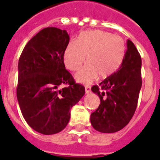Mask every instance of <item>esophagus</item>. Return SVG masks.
Here are the masks:
<instances>
[{
  "mask_svg": "<svg viewBox=\"0 0 160 160\" xmlns=\"http://www.w3.org/2000/svg\"><path fill=\"white\" fill-rule=\"evenodd\" d=\"M85 90H86V93H87V94H89V93H90V91H91V90H90V86H86V87H85Z\"/></svg>",
  "mask_w": 160,
  "mask_h": 160,
  "instance_id": "obj_1",
  "label": "esophagus"
}]
</instances>
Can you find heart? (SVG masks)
I'll return each instance as SVG.
<instances>
[{
    "label": "heart",
    "mask_w": 160,
    "mask_h": 160,
    "mask_svg": "<svg viewBox=\"0 0 160 160\" xmlns=\"http://www.w3.org/2000/svg\"><path fill=\"white\" fill-rule=\"evenodd\" d=\"M125 54V44L118 36L102 30L87 31L70 42L64 53L66 67L72 71L87 64L76 74L79 82L87 84L97 78L111 76L119 68Z\"/></svg>",
    "instance_id": "heart-1"
}]
</instances>
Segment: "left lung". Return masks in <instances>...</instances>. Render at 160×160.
<instances>
[{"label":"left lung","mask_w":160,"mask_h":160,"mask_svg":"<svg viewBox=\"0 0 160 160\" xmlns=\"http://www.w3.org/2000/svg\"><path fill=\"white\" fill-rule=\"evenodd\" d=\"M122 65L117 72L107 77L91 90L99 96L100 104L90 114V122L96 131L114 133L129 123L136 110L142 87L140 54L131 41Z\"/></svg>","instance_id":"1"}]
</instances>
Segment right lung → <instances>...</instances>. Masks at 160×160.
<instances>
[{
  "label": "right lung",
  "instance_id": "obj_1",
  "mask_svg": "<svg viewBox=\"0 0 160 160\" xmlns=\"http://www.w3.org/2000/svg\"><path fill=\"white\" fill-rule=\"evenodd\" d=\"M69 41L66 30L45 28L31 38L20 56V109L29 127L43 135L62 131L70 121L71 108L85 94V87L76 83L65 67ZM63 84L66 87L59 89Z\"/></svg>",
  "mask_w": 160,
  "mask_h": 160
}]
</instances>
